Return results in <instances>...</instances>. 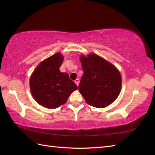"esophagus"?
I'll return each mask as SVG.
<instances>
[{
    "label": "esophagus",
    "mask_w": 155,
    "mask_h": 155,
    "mask_svg": "<svg viewBox=\"0 0 155 155\" xmlns=\"http://www.w3.org/2000/svg\"><path fill=\"white\" fill-rule=\"evenodd\" d=\"M74 82H75V83H76V85L78 86V85H79V79H76V80L74 81Z\"/></svg>",
    "instance_id": "34e87169"
}]
</instances>
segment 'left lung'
<instances>
[{
	"label": "left lung",
	"instance_id": "1",
	"mask_svg": "<svg viewBox=\"0 0 155 155\" xmlns=\"http://www.w3.org/2000/svg\"><path fill=\"white\" fill-rule=\"evenodd\" d=\"M83 70L79 91L88 104L104 108L113 102L121 91L120 72L109 62L96 54L81 55Z\"/></svg>",
	"mask_w": 155,
	"mask_h": 155
}]
</instances>
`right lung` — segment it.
<instances>
[{"mask_svg":"<svg viewBox=\"0 0 155 155\" xmlns=\"http://www.w3.org/2000/svg\"><path fill=\"white\" fill-rule=\"evenodd\" d=\"M63 61L61 53H56L42 61L31 74V93L41 105L55 109L66 103L78 86L66 72H60Z\"/></svg>","mask_w":155,"mask_h":155,"instance_id":"right-lung-1","label":"right lung"}]
</instances>
